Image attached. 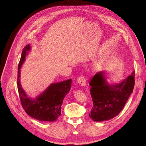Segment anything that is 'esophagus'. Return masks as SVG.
Masks as SVG:
<instances>
[{
  "mask_svg": "<svg viewBox=\"0 0 146 146\" xmlns=\"http://www.w3.org/2000/svg\"><path fill=\"white\" fill-rule=\"evenodd\" d=\"M78 83L79 85L82 86H86V79L84 78V76H82L78 79Z\"/></svg>",
  "mask_w": 146,
  "mask_h": 146,
  "instance_id": "1",
  "label": "esophagus"
}]
</instances>
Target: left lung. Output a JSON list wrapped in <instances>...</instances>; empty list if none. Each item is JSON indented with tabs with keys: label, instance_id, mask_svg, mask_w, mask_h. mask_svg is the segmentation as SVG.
Masks as SVG:
<instances>
[{
	"label": "left lung",
	"instance_id": "1",
	"mask_svg": "<svg viewBox=\"0 0 146 146\" xmlns=\"http://www.w3.org/2000/svg\"><path fill=\"white\" fill-rule=\"evenodd\" d=\"M106 73H97L91 79L90 93L94 106L89 117L94 121H108L118 115L133 93L135 72L117 83L107 81Z\"/></svg>",
	"mask_w": 146,
	"mask_h": 146
}]
</instances>
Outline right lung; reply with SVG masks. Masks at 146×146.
Returning <instances> with one entry per match:
<instances>
[{
	"label": "right lung",
	"instance_id": "add662e5",
	"mask_svg": "<svg viewBox=\"0 0 146 146\" xmlns=\"http://www.w3.org/2000/svg\"><path fill=\"white\" fill-rule=\"evenodd\" d=\"M31 50L30 44L23 49L18 68L17 85L22 106L29 116L38 121H56L61 115L63 99L70 90L72 79L51 83L36 97L29 98L21 85L20 69Z\"/></svg>",
	"mask_w": 146,
	"mask_h": 146
}]
</instances>
